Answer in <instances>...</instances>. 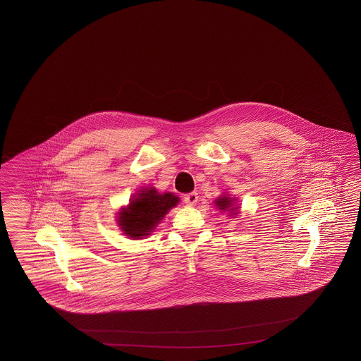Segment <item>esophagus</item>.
I'll return each instance as SVG.
<instances>
[{"mask_svg":"<svg viewBox=\"0 0 361 361\" xmlns=\"http://www.w3.org/2000/svg\"><path fill=\"white\" fill-rule=\"evenodd\" d=\"M197 200H199V196L196 192H190V193L184 195V203L188 206H195L197 203Z\"/></svg>","mask_w":361,"mask_h":361,"instance_id":"34e87169","label":"esophagus"}]
</instances>
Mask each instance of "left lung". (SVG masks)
<instances>
[{
  "label": "left lung",
  "mask_w": 361,
  "mask_h": 361,
  "mask_svg": "<svg viewBox=\"0 0 361 361\" xmlns=\"http://www.w3.org/2000/svg\"><path fill=\"white\" fill-rule=\"evenodd\" d=\"M215 204L219 207L221 209H227V208L231 207V200H230V197H227V196H222V197H219V199L215 202ZM235 209H237V208H235ZM230 211H234V209H230Z\"/></svg>",
  "instance_id": "obj_1"
}]
</instances>
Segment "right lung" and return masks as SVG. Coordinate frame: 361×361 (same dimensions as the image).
Wrapping results in <instances>:
<instances>
[{
    "mask_svg": "<svg viewBox=\"0 0 361 361\" xmlns=\"http://www.w3.org/2000/svg\"><path fill=\"white\" fill-rule=\"evenodd\" d=\"M178 203V197L173 193H158L154 188L145 189L131 200L128 208L119 212V224L124 234L139 240L149 235L155 224Z\"/></svg>",
    "mask_w": 361,
    "mask_h": 361,
    "instance_id": "right-lung-1",
    "label": "right lung"
}]
</instances>
